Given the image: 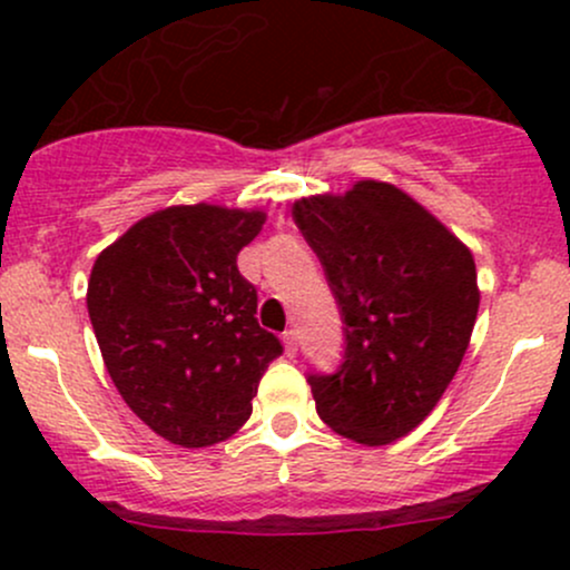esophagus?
<instances>
[{"instance_id": "esophagus-1", "label": "esophagus", "mask_w": 570, "mask_h": 570, "mask_svg": "<svg viewBox=\"0 0 570 570\" xmlns=\"http://www.w3.org/2000/svg\"><path fill=\"white\" fill-rule=\"evenodd\" d=\"M281 340H284V348H286V353H289V356H294V353H297V332H294V330H286L284 335H281Z\"/></svg>"}]
</instances>
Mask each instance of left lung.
I'll list each match as a JSON object with an SVG mask.
<instances>
[{"mask_svg": "<svg viewBox=\"0 0 570 570\" xmlns=\"http://www.w3.org/2000/svg\"><path fill=\"white\" fill-rule=\"evenodd\" d=\"M292 217L345 324L343 367L307 377L318 417L367 448L396 442L426 421L469 348L480 311L472 248L381 179L294 200Z\"/></svg>", "mask_w": 570, "mask_h": 570, "instance_id": "obj_1", "label": "left lung"}]
</instances>
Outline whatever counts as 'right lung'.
I'll use <instances>...</instances> for the list:
<instances>
[{"mask_svg":"<svg viewBox=\"0 0 570 570\" xmlns=\"http://www.w3.org/2000/svg\"><path fill=\"white\" fill-rule=\"evenodd\" d=\"M265 219L263 208L166 206L130 225L90 271L85 299L104 367L128 407L179 448L230 440L281 356L235 265Z\"/></svg>","mask_w":570,"mask_h":570,"instance_id":"right-lung-1","label":"right lung"}]
</instances>
